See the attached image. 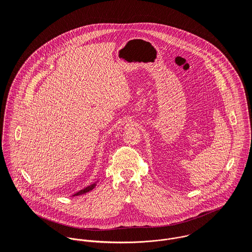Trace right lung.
<instances>
[{"label":"right lung","mask_w":252,"mask_h":252,"mask_svg":"<svg viewBox=\"0 0 252 252\" xmlns=\"http://www.w3.org/2000/svg\"><path fill=\"white\" fill-rule=\"evenodd\" d=\"M96 186V183H93V184H91L90 186H87L86 188H84V189H82V190H80V191H78L77 193H75L74 195H72V196H78V195H81V194H84V193H87V192H89V191H91L92 189H94V187Z\"/></svg>","instance_id":"add662e5"}]
</instances>
